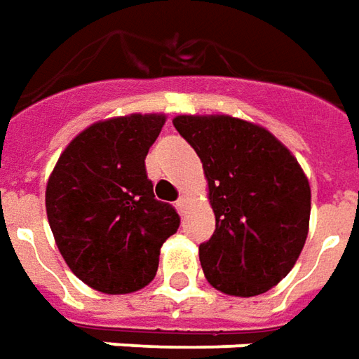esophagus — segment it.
I'll use <instances>...</instances> for the list:
<instances>
[{"instance_id":"obj_1","label":"esophagus","mask_w":359,"mask_h":359,"mask_svg":"<svg viewBox=\"0 0 359 359\" xmlns=\"http://www.w3.org/2000/svg\"><path fill=\"white\" fill-rule=\"evenodd\" d=\"M175 207H177L180 211L184 212L185 207H187V195H180V199L175 201Z\"/></svg>"}]
</instances>
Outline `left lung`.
<instances>
[{"mask_svg": "<svg viewBox=\"0 0 359 359\" xmlns=\"http://www.w3.org/2000/svg\"><path fill=\"white\" fill-rule=\"evenodd\" d=\"M177 133L201 158L215 232L199 246L205 278L226 295L278 285L305 246L311 187L269 130L229 115H180Z\"/></svg>", "mask_w": 359, "mask_h": 359, "instance_id": "8db88e82", "label": "left lung"}]
</instances>
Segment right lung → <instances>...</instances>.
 I'll use <instances>...</instances> for the list:
<instances>
[{"mask_svg": "<svg viewBox=\"0 0 359 359\" xmlns=\"http://www.w3.org/2000/svg\"><path fill=\"white\" fill-rule=\"evenodd\" d=\"M164 115H127L88 127L62 152L46 184V217L68 268L109 295L133 293L156 276L160 248L180 215L158 201L148 150Z\"/></svg>", "mask_w": 359, "mask_h": 359, "instance_id": "right-lung-1", "label": "right lung"}]
</instances>
